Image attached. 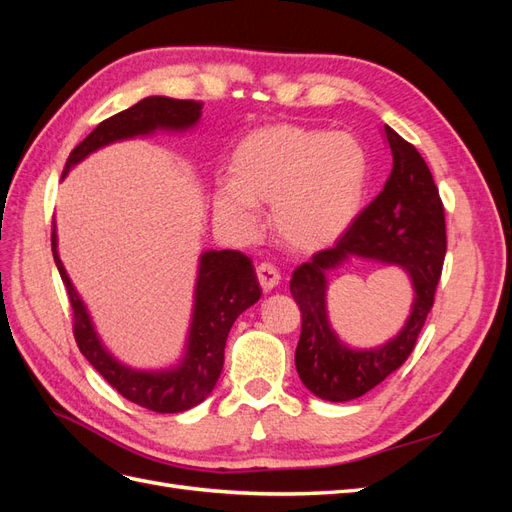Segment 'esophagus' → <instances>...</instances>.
<instances>
[{
  "label": "esophagus",
  "instance_id": "obj_1",
  "mask_svg": "<svg viewBox=\"0 0 512 512\" xmlns=\"http://www.w3.org/2000/svg\"><path fill=\"white\" fill-rule=\"evenodd\" d=\"M256 275H258V282L265 292L273 290L277 284H280V271H277L271 262H262V265H258Z\"/></svg>",
  "mask_w": 512,
  "mask_h": 512
}]
</instances>
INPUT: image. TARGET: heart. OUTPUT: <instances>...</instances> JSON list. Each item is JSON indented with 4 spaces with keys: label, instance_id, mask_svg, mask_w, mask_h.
I'll return each instance as SVG.
<instances>
[{
    "label": "heart",
    "instance_id": "heart-1",
    "mask_svg": "<svg viewBox=\"0 0 512 512\" xmlns=\"http://www.w3.org/2000/svg\"><path fill=\"white\" fill-rule=\"evenodd\" d=\"M228 170L230 179L215 185V215L250 237L258 228L256 205H271L275 239L301 254L344 235L369 183L367 151L352 134L297 123H273L243 136Z\"/></svg>",
    "mask_w": 512,
    "mask_h": 512
}]
</instances>
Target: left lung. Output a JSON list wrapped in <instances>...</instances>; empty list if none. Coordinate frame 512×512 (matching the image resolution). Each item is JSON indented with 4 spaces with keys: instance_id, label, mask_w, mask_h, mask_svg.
Returning <instances> with one entry per match:
<instances>
[{
    "instance_id": "obj_1",
    "label": "left lung",
    "mask_w": 512,
    "mask_h": 512,
    "mask_svg": "<svg viewBox=\"0 0 512 512\" xmlns=\"http://www.w3.org/2000/svg\"><path fill=\"white\" fill-rule=\"evenodd\" d=\"M393 168L382 192L359 213L339 241L292 273L290 292L301 309V337L294 363L299 378L320 399L350 401L365 395L406 363L416 346L442 275L446 224L440 192L421 153L384 126ZM348 255L404 266L413 277L415 303L407 327L389 345L350 351L326 318V273Z\"/></svg>"
}]
</instances>
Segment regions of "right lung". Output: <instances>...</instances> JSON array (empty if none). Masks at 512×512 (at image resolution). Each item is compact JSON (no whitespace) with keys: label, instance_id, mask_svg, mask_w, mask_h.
<instances>
[{"label":"right lung","instance_id":"add662e5","mask_svg":"<svg viewBox=\"0 0 512 512\" xmlns=\"http://www.w3.org/2000/svg\"><path fill=\"white\" fill-rule=\"evenodd\" d=\"M200 111H203V102L149 96L98 123L96 130L72 149L64 175L91 151L121 141V138L149 134L153 130H188L200 119ZM51 245L74 314L72 331L76 346L115 391L130 399L132 404L162 414L190 410L213 391L224 367V348L232 322L254 305L262 292L250 258L235 250H213L200 256L188 352L183 356V363L166 371H136L115 361L100 344L87 309L59 260L55 224Z\"/></svg>","mask_w":512,"mask_h":512}]
</instances>
